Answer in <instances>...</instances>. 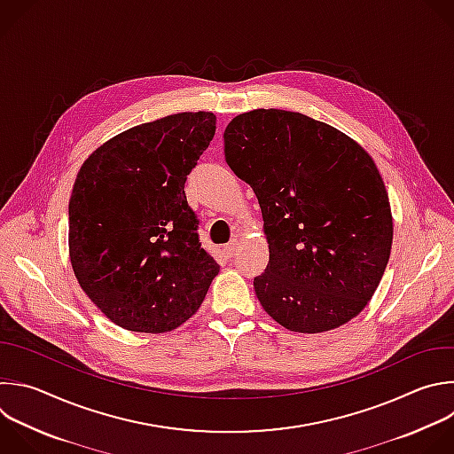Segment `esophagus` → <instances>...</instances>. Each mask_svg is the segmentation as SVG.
I'll return each instance as SVG.
<instances>
[{"label": "esophagus", "instance_id": "1", "mask_svg": "<svg viewBox=\"0 0 454 454\" xmlns=\"http://www.w3.org/2000/svg\"><path fill=\"white\" fill-rule=\"evenodd\" d=\"M237 247H239V242H237V240H231V242H228V244L223 247V251H224V254H226L228 258H231V256H235Z\"/></svg>", "mask_w": 454, "mask_h": 454}]
</instances>
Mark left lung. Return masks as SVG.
I'll list each match as a JSON object with an SVG mask.
<instances>
[{
    "instance_id": "8db88e82",
    "label": "left lung",
    "mask_w": 454,
    "mask_h": 454,
    "mask_svg": "<svg viewBox=\"0 0 454 454\" xmlns=\"http://www.w3.org/2000/svg\"><path fill=\"white\" fill-rule=\"evenodd\" d=\"M224 157L262 208L269 263L253 285L263 310L299 333L356 317L381 281L394 231L367 151L309 115L256 108L226 126Z\"/></svg>"
}]
</instances>
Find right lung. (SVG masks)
Instances as JSON below:
<instances>
[{
    "instance_id": "right-lung-1",
    "label": "right lung",
    "mask_w": 454,
    "mask_h": 454,
    "mask_svg": "<svg viewBox=\"0 0 454 454\" xmlns=\"http://www.w3.org/2000/svg\"><path fill=\"white\" fill-rule=\"evenodd\" d=\"M215 133L212 112L133 126L83 162L69 201L73 270L129 332L164 333L201 307L219 263L200 242L185 182Z\"/></svg>"
}]
</instances>
